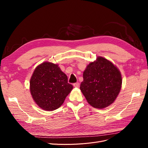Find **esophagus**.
<instances>
[{
	"mask_svg": "<svg viewBox=\"0 0 148 148\" xmlns=\"http://www.w3.org/2000/svg\"><path fill=\"white\" fill-rule=\"evenodd\" d=\"M79 83H73V86H74V87H75V88H78V87H79Z\"/></svg>",
	"mask_w": 148,
	"mask_h": 148,
	"instance_id": "34e87169",
	"label": "esophagus"
}]
</instances>
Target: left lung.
Masks as SVG:
<instances>
[{"label":"left lung","mask_w":148,"mask_h":148,"mask_svg":"<svg viewBox=\"0 0 148 148\" xmlns=\"http://www.w3.org/2000/svg\"><path fill=\"white\" fill-rule=\"evenodd\" d=\"M122 83V77L117 67L110 61L99 57L84 71L80 89L89 104L95 108L102 109L114 102Z\"/></svg>","instance_id":"left-lung-1"}]
</instances>
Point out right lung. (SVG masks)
Wrapping results in <instances>:
<instances>
[{
	"label": "right lung",
	"mask_w": 148,
	"mask_h": 148,
	"mask_svg": "<svg viewBox=\"0 0 148 148\" xmlns=\"http://www.w3.org/2000/svg\"><path fill=\"white\" fill-rule=\"evenodd\" d=\"M73 89L58 65L44 62L35 69L30 79V91L36 103L45 110H53L63 104Z\"/></svg>",
	"instance_id": "right-lung-1"
}]
</instances>
